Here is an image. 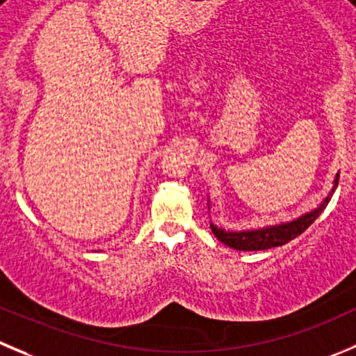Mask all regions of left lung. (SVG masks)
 <instances>
[{
	"mask_svg": "<svg viewBox=\"0 0 356 356\" xmlns=\"http://www.w3.org/2000/svg\"><path fill=\"white\" fill-rule=\"evenodd\" d=\"M337 182H339V172L334 177V186L330 189L329 195L325 196L322 203H320L316 209H313L312 212L302 213L298 219L291 220V222H282L277 226H266L259 227V229H247V231H224L220 227L213 226L212 233L216 234L217 240L222 241L224 245L231 248H236V250H266V248L273 247H282V245L289 243L291 240H294L296 236H299L301 233H305L313 222L320 217V213L325 210V207L329 205L330 198H332L334 191L337 188Z\"/></svg>",
	"mask_w": 356,
	"mask_h": 356,
	"instance_id": "1",
	"label": "left lung"
}]
</instances>
